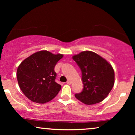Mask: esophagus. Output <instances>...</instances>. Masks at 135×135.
Instances as JSON below:
<instances>
[{"mask_svg":"<svg viewBox=\"0 0 135 135\" xmlns=\"http://www.w3.org/2000/svg\"><path fill=\"white\" fill-rule=\"evenodd\" d=\"M67 84H68V85H71V80H68L67 81Z\"/></svg>","mask_w":135,"mask_h":135,"instance_id":"34e87169","label":"esophagus"}]
</instances>
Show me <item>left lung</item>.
I'll use <instances>...</instances> for the list:
<instances>
[{
	"instance_id": "8db88e82",
	"label": "left lung",
	"mask_w": 135,
	"mask_h": 135,
	"mask_svg": "<svg viewBox=\"0 0 135 135\" xmlns=\"http://www.w3.org/2000/svg\"><path fill=\"white\" fill-rule=\"evenodd\" d=\"M82 72L84 88L75 94L77 99L85 104L100 103L108 97L114 85L112 66L97 53L84 51L73 56Z\"/></svg>"
}]
</instances>
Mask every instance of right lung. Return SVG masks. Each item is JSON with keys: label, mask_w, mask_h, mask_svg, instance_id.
I'll use <instances>...</instances> for the list:
<instances>
[{"label": "right lung", "mask_w": 135, "mask_h": 135, "mask_svg": "<svg viewBox=\"0 0 135 135\" xmlns=\"http://www.w3.org/2000/svg\"><path fill=\"white\" fill-rule=\"evenodd\" d=\"M63 55L39 51L26 58L18 66L17 80L26 97L33 102L45 103L58 95L61 86L55 82V66Z\"/></svg>", "instance_id": "1"}]
</instances>
